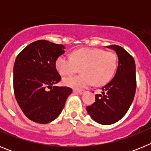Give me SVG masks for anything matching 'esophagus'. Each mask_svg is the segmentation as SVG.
Here are the masks:
<instances>
[{
	"mask_svg": "<svg viewBox=\"0 0 151 151\" xmlns=\"http://www.w3.org/2000/svg\"><path fill=\"white\" fill-rule=\"evenodd\" d=\"M73 91H74V93H76V94H83L85 91L80 90V89H74V90H73Z\"/></svg>",
	"mask_w": 151,
	"mask_h": 151,
	"instance_id": "obj_1",
	"label": "esophagus"
}]
</instances>
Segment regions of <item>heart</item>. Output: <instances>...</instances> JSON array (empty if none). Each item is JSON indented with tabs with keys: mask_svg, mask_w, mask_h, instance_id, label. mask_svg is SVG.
I'll list each match as a JSON object with an SVG mask.
<instances>
[{
	"mask_svg": "<svg viewBox=\"0 0 151 151\" xmlns=\"http://www.w3.org/2000/svg\"><path fill=\"white\" fill-rule=\"evenodd\" d=\"M56 69L61 76L75 74L81 69L82 74L65 78L66 86L84 88L92 85H103L113 76L117 67V57L112 51L84 47L75 50L71 57L62 55L56 60Z\"/></svg>",
	"mask_w": 151,
	"mask_h": 151,
	"instance_id": "heart-1",
	"label": "heart"
}]
</instances>
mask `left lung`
<instances>
[{"instance_id": "left-lung-1", "label": "left lung", "mask_w": 151, "mask_h": 151, "mask_svg": "<svg viewBox=\"0 0 151 151\" xmlns=\"http://www.w3.org/2000/svg\"><path fill=\"white\" fill-rule=\"evenodd\" d=\"M116 51L119 59L116 73L95 95V102L86 107L97 123L111 125L120 120L130 107L136 91L135 63L132 56L119 45L106 46Z\"/></svg>"}]
</instances>
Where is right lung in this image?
<instances>
[{
	"mask_svg": "<svg viewBox=\"0 0 151 151\" xmlns=\"http://www.w3.org/2000/svg\"><path fill=\"white\" fill-rule=\"evenodd\" d=\"M65 47L38 40L23 49L13 67V90L16 100L27 118L46 124L60 114L73 90L55 86L61 80L56 60ZM50 90H49V89Z\"/></svg>",
	"mask_w": 151,
	"mask_h": 151,
	"instance_id": "add662e5",
	"label": "right lung"
}]
</instances>
